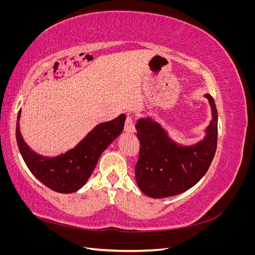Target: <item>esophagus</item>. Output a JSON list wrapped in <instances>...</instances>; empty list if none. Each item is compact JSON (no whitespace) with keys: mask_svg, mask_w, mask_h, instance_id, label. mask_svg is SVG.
<instances>
[{"mask_svg":"<svg viewBox=\"0 0 255 255\" xmlns=\"http://www.w3.org/2000/svg\"><path fill=\"white\" fill-rule=\"evenodd\" d=\"M125 129H126V132H129V133H134L135 132L134 120L132 118V116H130L129 114L127 116L126 123H125Z\"/></svg>","mask_w":255,"mask_h":255,"instance_id":"1","label":"esophagus"}]
</instances>
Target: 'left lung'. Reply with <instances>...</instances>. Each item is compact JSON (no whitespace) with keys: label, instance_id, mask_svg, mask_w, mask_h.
Returning a JSON list of instances; mask_svg holds the SVG:
<instances>
[{"label":"left lung","instance_id":"8db88e82","mask_svg":"<svg viewBox=\"0 0 255 255\" xmlns=\"http://www.w3.org/2000/svg\"><path fill=\"white\" fill-rule=\"evenodd\" d=\"M205 97L212 106L213 120L203 141L195 145L175 144L150 118L137 121L140 149L135 179L144 195L161 199L182 194L196 185L208 170L217 149L218 116L213 97L208 94Z\"/></svg>","mask_w":255,"mask_h":255}]
</instances>
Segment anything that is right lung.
I'll return each instance as SVG.
<instances>
[{
	"instance_id": "add662e5",
	"label": "right lung",
	"mask_w": 255,
	"mask_h": 255,
	"mask_svg": "<svg viewBox=\"0 0 255 255\" xmlns=\"http://www.w3.org/2000/svg\"><path fill=\"white\" fill-rule=\"evenodd\" d=\"M19 111L16 138L21 155L27 168L50 189L60 194H71L83 187L91 175L103 151L117 138L125 128L126 115L100 123L74 149L57 157H43L30 150L23 140L19 128Z\"/></svg>"
}]
</instances>
